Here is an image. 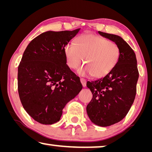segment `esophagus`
<instances>
[{
    "mask_svg": "<svg viewBox=\"0 0 152 152\" xmlns=\"http://www.w3.org/2000/svg\"><path fill=\"white\" fill-rule=\"evenodd\" d=\"M80 82H81L82 85H83V87H85V86H86V80H85V79L80 78Z\"/></svg>",
    "mask_w": 152,
    "mask_h": 152,
    "instance_id": "34e87169",
    "label": "esophagus"
}]
</instances>
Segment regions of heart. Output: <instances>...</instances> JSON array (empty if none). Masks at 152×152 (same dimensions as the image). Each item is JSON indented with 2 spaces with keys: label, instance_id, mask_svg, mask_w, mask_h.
<instances>
[{
  "label": "heart",
  "instance_id": "b5f03b06",
  "mask_svg": "<svg viewBox=\"0 0 152 152\" xmlns=\"http://www.w3.org/2000/svg\"><path fill=\"white\" fill-rule=\"evenodd\" d=\"M67 64L76 69L85 58L86 65L79 69L82 76L91 74L95 78L105 76L114 69L118 61L120 48L116 43L93 34L82 35L76 40V45L67 44L64 49Z\"/></svg>",
  "mask_w": 152,
  "mask_h": 152
}]
</instances>
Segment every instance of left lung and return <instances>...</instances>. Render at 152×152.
Instances as JSON below:
<instances>
[{
	"label": "left lung",
	"mask_w": 152,
	"mask_h": 152,
	"mask_svg": "<svg viewBox=\"0 0 152 152\" xmlns=\"http://www.w3.org/2000/svg\"><path fill=\"white\" fill-rule=\"evenodd\" d=\"M98 33L116 43L120 50L118 61L110 73L86 83L93 94L86 106L89 119L95 125L106 127L121 121L128 114L135 98L139 72L136 55L123 38L99 31Z\"/></svg>",
	"instance_id": "left-lung-1"
}]
</instances>
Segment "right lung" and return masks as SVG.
Wrapping results in <instances>:
<instances>
[{
  "instance_id": "obj_1",
  "label": "right lung",
  "mask_w": 152,
  "mask_h": 152,
  "mask_svg": "<svg viewBox=\"0 0 152 152\" xmlns=\"http://www.w3.org/2000/svg\"><path fill=\"white\" fill-rule=\"evenodd\" d=\"M80 30L47 31L31 41L18 67V93L24 110L36 121H59L67 103L83 88L67 66L65 47Z\"/></svg>"
}]
</instances>
